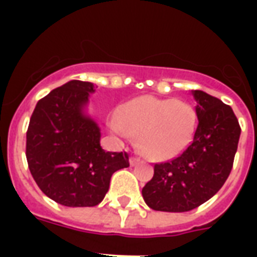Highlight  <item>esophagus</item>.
I'll use <instances>...</instances> for the list:
<instances>
[{
	"instance_id": "esophagus-1",
	"label": "esophagus",
	"mask_w": 257,
	"mask_h": 257,
	"mask_svg": "<svg viewBox=\"0 0 257 257\" xmlns=\"http://www.w3.org/2000/svg\"><path fill=\"white\" fill-rule=\"evenodd\" d=\"M140 160L139 158H136V157H131V160H129V164L132 165V167H135V165H138V164H140Z\"/></svg>"
}]
</instances>
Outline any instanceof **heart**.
Instances as JSON below:
<instances>
[{"label": "heart", "mask_w": 257, "mask_h": 257, "mask_svg": "<svg viewBox=\"0 0 257 257\" xmlns=\"http://www.w3.org/2000/svg\"><path fill=\"white\" fill-rule=\"evenodd\" d=\"M198 126L193 104L176 99L140 96L123 104L110 128L119 136H139L142 154L151 161H168L180 156Z\"/></svg>", "instance_id": "obj_1"}]
</instances>
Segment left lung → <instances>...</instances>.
I'll return each mask as SVG.
<instances>
[{
    "label": "left lung",
    "instance_id": "8db88e82",
    "mask_svg": "<svg viewBox=\"0 0 257 257\" xmlns=\"http://www.w3.org/2000/svg\"><path fill=\"white\" fill-rule=\"evenodd\" d=\"M198 126L191 145L175 160L154 165L142 194L151 209L187 212L215 195L231 172L241 128L230 106L202 90H191Z\"/></svg>",
    "mask_w": 257,
    "mask_h": 257
}]
</instances>
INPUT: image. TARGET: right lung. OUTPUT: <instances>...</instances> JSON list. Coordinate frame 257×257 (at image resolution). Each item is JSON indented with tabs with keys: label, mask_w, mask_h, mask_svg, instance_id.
Returning a JSON list of instances; mask_svg holds the SVG:
<instances>
[{
	"label": "right lung",
	"mask_w": 257,
	"mask_h": 257,
	"mask_svg": "<svg viewBox=\"0 0 257 257\" xmlns=\"http://www.w3.org/2000/svg\"><path fill=\"white\" fill-rule=\"evenodd\" d=\"M95 85L68 81L37 103L30 118L26 157L47 197L64 206H95L110 187L112 173L129 167L123 153L104 151L100 128L86 112Z\"/></svg>",
	"instance_id": "right-lung-1"
}]
</instances>
